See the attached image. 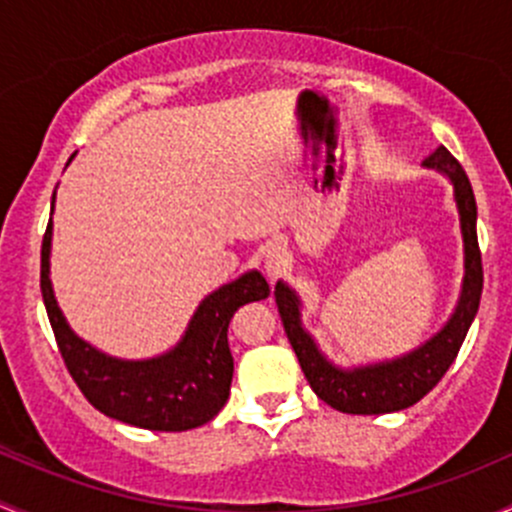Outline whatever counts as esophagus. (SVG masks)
Listing matches in <instances>:
<instances>
[{"mask_svg":"<svg viewBox=\"0 0 512 512\" xmlns=\"http://www.w3.org/2000/svg\"><path fill=\"white\" fill-rule=\"evenodd\" d=\"M286 263H288V254H286V246H283L281 241H273V244L266 246V251H263V266H266V273L268 278H271V283L281 276Z\"/></svg>","mask_w":512,"mask_h":512,"instance_id":"obj_1","label":"esophagus"}]
</instances>
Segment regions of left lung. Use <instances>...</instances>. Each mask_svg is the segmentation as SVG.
I'll list each match as a JSON object with an SVG mask.
<instances>
[{"label":"left lung","instance_id":"1","mask_svg":"<svg viewBox=\"0 0 512 512\" xmlns=\"http://www.w3.org/2000/svg\"><path fill=\"white\" fill-rule=\"evenodd\" d=\"M426 167L444 172L453 182V197H456L458 214H461L463 251H466V276H463L461 300L456 313L441 333L431 337L426 345L399 360L382 362V365L357 367V370H337L330 365L320 350L315 347L313 337L300 325V300L286 283H276V305L281 313L283 328L291 340L295 357L300 362L305 379L313 392L325 404L345 414H389L407 409L424 399L436 384L441 382L451 362L456 360L468 328L478 313L483 293V263L478 249L476 234V197H473L471 182L461 162L446 150L444 145L436 147L424 160Z\"/></svg>","mask_w":512,"mask_h":512}]
</instances>
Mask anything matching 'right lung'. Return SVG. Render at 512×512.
<instances>
[{
  "label": "right lung",
  "instance_id": "1",
  "mask_svg": "<svg viewBox=\"0 0 512 512\" xmlns=\"http://www.w3.org/2000/svg\"><path fill=\"white\" fill-rule=\"evenodd\" d=\"M49 251L51 219L41 241V295L63 365L98 412L150 431L197 429L221 412L234 377L226 333L241 305L271 293L261 273H246L204 298L172 352L155 360L125 362L103 355L71 333L49 281Z\"/></svg>",
  "mask_w": 512,
  "mask_h": 512
}]
</instances>
